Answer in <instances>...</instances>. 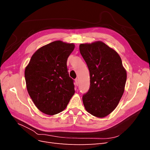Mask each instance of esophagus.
Listing matches in <instances>:
<instances>
[{
	"label": "esophagus",
	"mask_w": 150,
	"mask_h": 150,
	"mask_svg": "<svg viewBox=\"0 0 150 150\" xmlns=\"http://www.w3.org/2000/svg\"><path fill=\"white\" fill-rule=\"evenodd\" d=\"M75 83H76V86H78V84H79V79L78 78H76L75 79Z\"/></svg>",
	"instance_id": "esophagus-1"
}]
</instances>
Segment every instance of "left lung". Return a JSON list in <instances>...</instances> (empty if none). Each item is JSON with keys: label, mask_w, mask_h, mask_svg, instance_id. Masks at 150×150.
Instances as JSON below:
<instances>
[{"label": "left lung", "mask_w": 150, "mask_h": 150, "mask_svg": "<svg viewBox=\"0 0 150 150\" xmlns=\"http://www.w3.org/2000/svg\"><path fill=\"white\" fill-rule=\"evenodd\" d=\"M79 51L90 74L89 89L83 96L84 106L91 115L105 117L123 94L126 71L119 54L103 42L81 44Z\"/></svg>", "instance_id": "1"}]
</instances>
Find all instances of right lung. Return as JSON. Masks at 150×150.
<instances>
[{
  "mask_svg": "<svg viewBox=\"0 0 150 150\" xmlns=\"http://www.w3.org/2000/svg\"><path fill=\"white\" fill-rule=\"evenodd\" d=\"M73 44L54 41L39 49L25 69L28 93L39 110L49 115L62 111L74 94L67 60Z\"/></svg>",
  "mask_w": 150,
  "mask_h": 150,
  "instance_id": "1",
  "label": "right lung"
}]
</instances>
